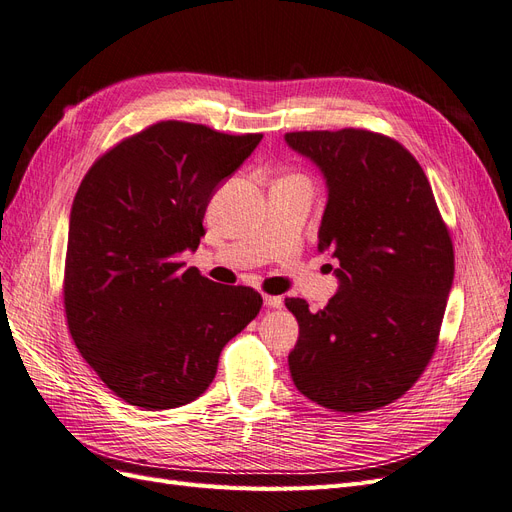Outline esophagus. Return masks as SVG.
<instances>
[{
    "label": "esophagus",
    "instance_id": "esophagus-1",
    "mask_svg": "<svg viewBox=\"0 0 512 512\" xmlns=\"http://www.w3.org/2000/svg\"><path fill=\"white\" fill-rule=\"evenodd\" d=\"M262 299H265L267 307H273V309L275 307H282V303H284L282 297H273V294H265V297H262Z\"/></svg>",
    "mask_w": 512,
    "mask_h": 512
}]
</instances>
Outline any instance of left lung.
<instances>
[{
    "label": "left lung",
    "instance_id": "8db88e82",
    "mask_svg": "<svg viewBox=\"0 0 512 512\" xmlns=\"http://www.w3.org/2000/svg\"><path fill=\"white\" fill-rule=\"evenodd\" d=\"M286 143L327 181L318 247L339 267V288L299 322L290 376L335 412L378 410L421 378L438 346L455 254L431 185L412 153L369 130L288 132Z\"/></svg>",
    "mask_w": 512,
    "mask_h": 512
}]
</instances>
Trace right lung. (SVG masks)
<instances>
[{"label":"right lung","instance_id":"obj_1","mask_svg":"<svg viewBox=\"0 0 512 512\" xmlns=\"http://www.w3.org/2000/svg\"><path fill=\"white\" fill-rule=\"evenodd\" d=\"M262 134L160 121L87 170L70 211L64 275L68 329L117 397L145 410L190 404L213 382L222 348L262 297L185 269L215 190Z\"/></svg>","mask_w":512,"mask_h":512}]
</instances>
